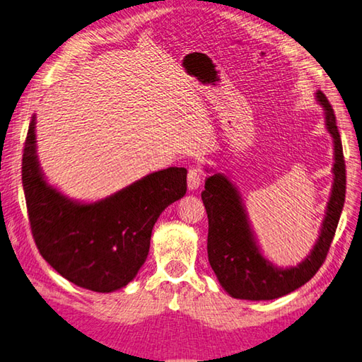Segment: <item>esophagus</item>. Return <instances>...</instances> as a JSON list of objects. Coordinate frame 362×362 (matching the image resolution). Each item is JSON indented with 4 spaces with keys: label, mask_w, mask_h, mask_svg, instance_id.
I'll return each instance as SVG.
<instances>
[{
    "label": "esophagus",
    "mask_w": 362,
    "mask_h": 362,
    "mask_svg": "<svg viewBox=\"0 0 362 362\" xmlns=\"http://www.w3.org/2000/svg\"><path fill=\"white\" fill-rule=\"evenodd\" d=\"M202 169L201 168H197V166H194V168H189L188 169V188L191 189V191H194V189H197L201 187V183H202Z\"/></svg>",
    "instance_id": "34e87169"
}]
</instances>
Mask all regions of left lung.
<instances>
[{
  "instance_id": "obj_1",
  "label": "left lung",
  "mask_w": 362,
  "mask_h": 362,
  "mask_svg": "<svg viewBox=\"0 0 362 362\" xmlns=\"http://www.w3.org/2000/svg\"><path fill=\"white\" fill-rule=\"evenodd\" d=\"M317 102L323 106L327 129L334 139V183L320 237L301 264L278 268L262 256L237 188L219 173L205 180L202 201L209 218V262L219 284L233 298L251 301L279 298L306 284L327 259L344 209L346 177L334 110L320 90L317 92Z\"/></svg>"
}]
</instances>
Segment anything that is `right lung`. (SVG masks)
Here are the masks:
<instances>
[{"instance_id":"add662e5","label":"right lung","mask_w":362,"mask_h":362,"mask_svg":"<svg viewBox=\"0 0 362 362\" xmlns=\"http://www.w3.org/2000/svg\"><path fill=\"white\" fill-rule=\"evenodd\" d=\"M21 182L35 246L75 286L108 293L125 287L147 259L153 224L187 193V169L152 173L94 204L70 201L44 179L35 155V116L28 129Z\"/></svg>"}]
</instances>
